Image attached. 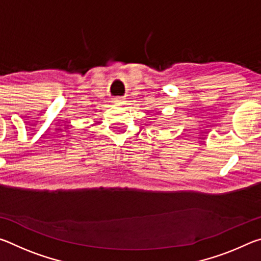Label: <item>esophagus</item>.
<instances>
[{"label": "esophagus", "mask_w": 261, "mask_h": 261, "mask_svg": "<svg viewBox=\"0 0 261 261\" xmlns=\"http://www.w3.org/2000/svg\"><path fill=\"white\" fill-rule=\"evenodd\" d=\"M115 103H116V106H123V105H125V101L124 100H122V99H116L115 100Z\"/></svg>", "instance_id": "obj_1"}]
</instances>
